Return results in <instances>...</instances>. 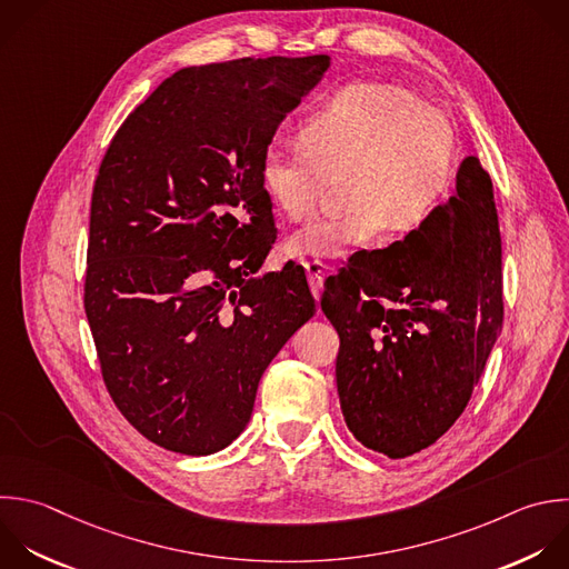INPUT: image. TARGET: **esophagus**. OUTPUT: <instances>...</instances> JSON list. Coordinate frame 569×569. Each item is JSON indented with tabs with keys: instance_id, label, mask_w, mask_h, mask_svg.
I'll list each match as a JSON object with an SVG mask.
<instances>
[{
	"instance_id": "obj_1",
	"label": "esophagus",
	"mask_w": 569,
	"mask_h": 569,
	"mask_svg": "<svg viewBox=\"0 0 569 569\" xmlns=\"http://www.w3.org/2000/svg\"><path fill=\"white\" fill-rule=\"evenodd\" d=\"M305 269H307V278H309V287L313 291V298L318 300L320 298V289H322V280H325V273H327V267L318 260H311V262H305Z\"/></svg>"
}]
</instances>
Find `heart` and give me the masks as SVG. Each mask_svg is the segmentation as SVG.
Here are the masks:
<instances>
[{
    "instance_id": "obj_1",
    "label": "heart",
    "mask_w": 569,
    "mask_h": 569,
    "mask_svg": "<svg viewBox=\"0 0 569 569\" xmlns=\"http://www.w3.org/2000/svg\"><path fill=\"white\" fill-rule=\"evenodd\" d=\"M298 140L302 150L276 142L262 158V184L273 202L302 220L318 207L327 178L347 171L351 209L293 233L296 256L342 258L373 244L389 224L413 229L442 202L453 178L447 116L396 84L342 87L300 122Z\"/></svg>"
}]
</instances>
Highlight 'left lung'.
I'll return each mask as SVG.
<instances>
[{"label": "left lung", "instance_id": "obj_1", "mask_svg": "<svg viewBox=\"0 0 569 569\" xmlns=\"http://www.w3.org/2000/svg\"><path fill=\"white\" fill-rule=\"evenodd\" d=\"M320 305L340 336L336 382L356 440L389 458L433 445L502 329L500 231L478 158L462 160L456 196L418 229L353 253Z\"/></svg>", "mask_w": 569, "mask_h": 569}]
</instances>
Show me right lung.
Masks as SVG:
<instances>
[{"instance_id": "add662e5", "label": "right lung", "mask_w": 569, "mask_h": 569, "mask_svg": "<svg viewBox=\"0 0 569 569\" xmlns=\"http://www.w3.org/2000/svg\"><path fill=\"white\" fill-rule=\"evenodd\" d=\"M329 56L182 69L116 133L91 200L84 309L107 389L151 442L207 456L247 427L260 378L313 313L276 242L262 158Z\"/></svg>"}]
</instances>
